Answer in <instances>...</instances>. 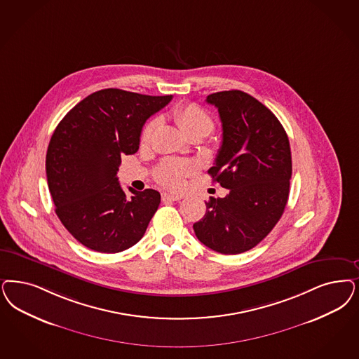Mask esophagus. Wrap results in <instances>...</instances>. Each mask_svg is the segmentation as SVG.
Returning a JSON list of instances; mask_svg holds the SVG:
<instances>
[{"mask_svg": "<svg viewBox=\"0 0 359 359\" xmlns=\"http://www.w3.org/2000/svg\"><path fill=\"white\" fill-rule=\"evenodd\" d=\"M161 200L165 203V201H180L182 198L180 196H175V195H170V194H164L161 196Z\"/></svg>", "mask_w": 359, "mask_h": 359, "instance_id": "obj_1", "label": "esophagus"}]
</instances>
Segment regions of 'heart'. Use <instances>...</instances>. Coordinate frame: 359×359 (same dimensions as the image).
<instances>
[{
  "label": "heart",
  "mask_w": 359,
  "mask_h": 359,
  "mask_svg": "<svg viewBox=\"0 0 359 359\" xmlns=\"http://www.w3.org/2000/svg\"><path fill=\"white\" fill-rule=\"evenodd\" d=\"M173 118L182 131L188 136L201 135L203 137L210 135L215 128L213 118L203 107L196 103L179 104L173 110ZM158 126V121L152 119L143 127L140 139L143 143H147ZM198 167L194 161H165L156 171V179L161 186L168 189H182L186 184L188 176L196 172Z\"/></svg>",
  "instance_id": "b5f03b06"
}]
</instances>
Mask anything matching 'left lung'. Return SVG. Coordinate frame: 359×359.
<instances>
[{
	"mask_svg": "<svg viewBox=\"0 0 359 359\" xmlns=\"http://www.w3.org/2000/svg\"><path fill=\"white\" fill-rule=\"evenodd\" d=\"M207 103L217 107L223 126L222 147L208 173L229 192L205 203L207 212L194 231L205 247L237 255L256 247L284 213L290 146L276 115L247 93H215Z\"/></svg>",
	"mask_w": 359,
	"mask_h": 359,
	"instance_id": "left-lung-1",
	"label": "left lung"
}]
</instances>
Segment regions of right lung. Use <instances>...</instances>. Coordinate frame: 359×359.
<instances>
[{"label": "right lung", "mask_w": 359, "mask_h": 359, "mask_svg": "<svg viewBox=\"0 0 359 359\" xmlns=\"http://www.w3.org/2000/svg\"><path fill=\"white\" fill-rule=\"evenodd\" d=\"M172 95L104 88L81 100L54 130L46 176L55 213L82 245L118 253L143 237L161 204L155 189L126 192L116 172L122 155L139 149L143 124Z\"/></svg>", "instance_id": "obj_1"}]
</instances>
